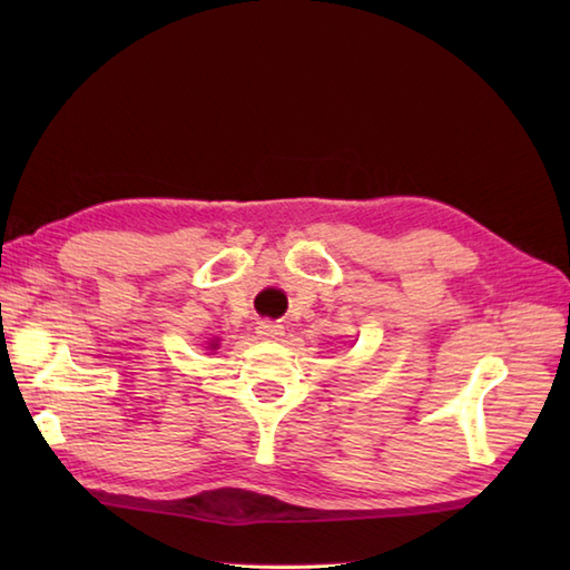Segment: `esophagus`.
I'll list each match as a JSON object with an SVG mask.
<instances>
[{"label":"esophagus","mask_w":570,"mask_h":570,"mask_svg":"<svg viewBox=\"0 0 570 570\" xmlns=\"http://www.w3.org/2000/svg\"><path fill=\"white\" fill-rule=\"evenodd\" d=\"M257 333H259V337H264V341H276V337L284 333V325H278L274 321H262L257 325Z\"/></svg>","instance_id":"34e87169"}]
</instances>
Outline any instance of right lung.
Masks as SVG:
<instances>
[{
  "label": "right lung",
  "instance_id": "right-lung-1",
  "mask_svg": "<svg viewBox=\"0 0 570 570\" xmlns=\"http://www.w3.org/2000/svg\"><path fill=\"white\" fill-rule=\"evenodd\" d=\"M210 347H217V345H215V343H210Z\"/></svg>",
  "mask_w": 570,
  "mask_h": 570
}]
</instances>
